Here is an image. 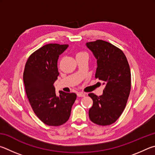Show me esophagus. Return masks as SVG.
Instances as JSON below:
<instances>
[{"label": "esophagus", "mask_w": 155, "mask_h": 155, "mask_svg": "<svg viewBox=\"0 0 155 155\" xmlns=\"http://www.w3.org/2000/svg\"><path fill=\"white\" fill-rule=\"evenodd\" d=\"M77 95L79 97H85L86 94H85V93H82V92H79V93H77Z\"/></svg>", "instance_id": "obj_1"}]
</instances>
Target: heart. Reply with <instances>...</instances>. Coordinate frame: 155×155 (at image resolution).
I'll return each mask as SVG.
<instances>
[{
	"mask_svg": "<svg viewBox=\"0 0 155 155\" xmlns=\"http://www.w3.org/2000/svg\"><path fill=\"white\" fill-rule=\"evenodd\" d=\"M86 54V53H84V52H79V53L77 54V55H79V54Z\"/></svg>",
	"mask_w": 155,
	"mask_h": 155,
	"instance_id": "b5f03b06",
	"label": "heart"
}]
</instances>
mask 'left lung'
<instances>
[{
	"mask_svg": "<svg viewBox=\"0 0 155 155\" xmlns=\"http://www.w3.org/2000/svg\"><path fill=\"white\" fill-rule=\"evenodd\" d=\"M97 59L95 78L104 82L101 96L88 94L93 105L89 110L93 123L101 126L112 124L123 112L131 91V71L124 54L103 40L86 43Z\"/></svg>",
	"mask_w": 155,
	"mask_h": 155,
	"instance_id": "8db88e82",
	"label": "left lung"
}]
</instances>
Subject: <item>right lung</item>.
Listing matches in <instances>:
<instances>
[{
  "label": "right lung",
  "mask_w": 155,
  "mask_h": 155,
  "mask_svg": "<svg viewBox=\"0 0 155 155\" xmlns=\"http://www.w3.org/2000/svg\"><path fill=\"white\" fill-rule=\"evenodd\" d=\"M69 45L50 43L32 53L27 61L23 75L27 97L37 116L49 126H60L69 120L77 95L60 91L56 94L54 84L59 72V56Z\"/></svg>",
  "instance_id": "add662e5"
}]
</instances>
